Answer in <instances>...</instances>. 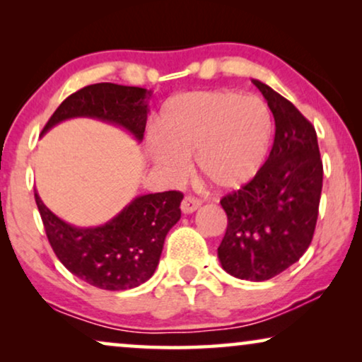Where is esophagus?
Returning <instances> with one entry per match:
<instances>
[{
  "label": "esophagus",
  "instance_id": "obj_1",
  "mask_svg": "<svg viewBox=\"0 0 362 362\" xmlns=\"http://www.w3.org/2000/svg\"><path fill=\"white\" fill-rule=\"evenodd\" d=\"M199 207H201V201L194 196H186L181 202V211L185 212V214H191V212L199 209Z\"/></svg>",
  "mask_w": 362,
  "mask_h": 362
}]
</instances>
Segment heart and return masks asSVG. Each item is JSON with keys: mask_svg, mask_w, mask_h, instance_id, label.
Wrapping results in <instances>:
<instances>
[{"mask_svg": "<svg viewBox=\"0 0 362 362\" xmlns=\"http://www.w3.org/2000/svg\"><path fill=\"white\" fill-rule=\"evenodd\" d=\"M146 138L158 170L171 180L194 155L199 176L219 191H235L264 166L274 138V117L257 95L232 90L187 92L170 98Z\"/></svg>", "mask_w": 362, "mask_h": 362, "instance_id": "heart-1", "label": "heart"}]
</instances>
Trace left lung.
<instances>
[{"label":"left lung","instance_id":"8db88e82","mask_svg":"<svg viewBox=\"0 0 362 362\" xmlns=\"http://www.w3.org/2000/svg\"><path fill=\"white\" fill-rule=\"evenodd\" d=\"M275 118V140L249 185L224 196L227 229L217 257L240 280L264 281L300 260L313 239L323 187L315 127L290 100L252 81Z\"/></svg>","mask_w":362,"mask_h":362}]
</instances>
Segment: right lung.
<instances>
[{
	"instance_id": "add662e5",
	"label": "right lung",
	"mask_w": 362,
	"mask_h": 362,
	"mask_svg": "<svg viewBox=\"0 0 362 362\" xmlns=\"http://www.w3.org/2000/svg\"><path fill=\"white\" fill-rule=\"evenodd\" d=\"M151 90L102 82L69 95L49 118L42 133L76 117H90L125 128L143 140ZM46 235L62 265L88 285L128 290L155 274L166 234L180 221L182 192L138 196L120 214L98 227H76L59 219L34 191Z\"/></svg>"
}]
</instances>
